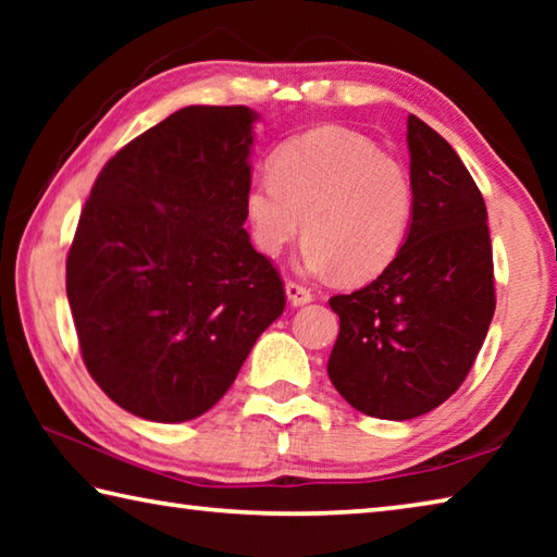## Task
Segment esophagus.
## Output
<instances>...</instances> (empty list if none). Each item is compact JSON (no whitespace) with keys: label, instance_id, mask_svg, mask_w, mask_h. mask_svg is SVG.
I'll return each instance as SVG.
<instances>
[{"label":"esophagus","instance_id":"obj_1","mask_svg":"<svg viewBox=\"0 0 557 557\" xmlns=\"http://www.w3.org/2000/svg\"><path fill=\"white\" fill-rule=\"evenodd\" d=\"M285 292H287V299H289V305H292V307L309 305V301L314 299L312 289L305 287V285H299V282H292V280H289L287 285H285Z\"/></svg>","mask_w":557,"mask_h":557}]
</instances>
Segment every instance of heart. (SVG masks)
<instances>
[{
	"label": "heart",
	"mask_w": 557,
	"mask_h": 557,
	"mask_svg": "<svg viewBox=\"0 0 557 557\" xmlns=\"http://www.w3.org/2000/svg\"><path fill=\"white\" fill-rule=\"evenodd\" d=\"M412 211L408 169L342 127L287 139L245 194V221L260 252L280 256L305 219V265L354 282L381 275L398 258Z\"/></svg>",
	"instance_id": "b5f03b06"
}]
</instances>
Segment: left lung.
<instances>
[{"label": "left lung", "mask_w": 557, "mask_h": 557, "mask_svg": "<svg viewBox=\"0 0 557 557\" xmlns=\"http://www.w3.org/2000/svg\"><path fill=\"white\" fill-rule=\"evenodd\" d=\"M408 149V240L371 285L329 299L342 322L329 379L351 408L381 420H412L445 403L496 309L482 191L447 139L414 115Z\"/></svg>", "instance_id": "8db88e82"}]
</instances>
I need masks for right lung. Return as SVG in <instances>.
<instances>
[{
	"instance_id": "obj_1",
	"label": "right lung",
	"mask_w": 557,
	"mask_h": 557,
	"mask_svg": "<svg viewBox=\"0 0 557 557\" xmlns=\"http://www.w3.org/2000/svg\"><path fill=\"white\" fill-rule=\"evenodd\" d=\"M256 120L245 106L176 110L102 166L81 213L65 260L81 356L137 418L211 410L285 309L243 228Z\"/></svg>"
}]
</instances>
